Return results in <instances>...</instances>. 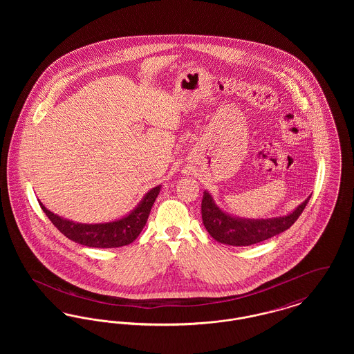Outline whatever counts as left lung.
<instances>
[{
    "instance_id": "8db88e82",
    "label": "left lung",
    "mask_w": 354,
    "mask_h": 354,
    "mask_svg": "<svg viewBox=\"0 0 354 354\" xmlns=\"http://www.w3.org/2000/svg\"><path fill=\"white\" fill-rule=\"evenodd\" d=\"M309 199L310 196H308L300 205L284 216L250 219L225 212L215 203L212 195L204 189L202 199L203 224L208 234L221 244L245 247L286 231L303 214Z\"/></svg>"
}]
</instances>
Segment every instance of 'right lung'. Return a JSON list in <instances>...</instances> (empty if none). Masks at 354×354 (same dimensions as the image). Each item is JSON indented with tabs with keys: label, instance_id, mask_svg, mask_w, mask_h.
I'll list each match as a JSON object with an SVG mask.
<instances>
[{
	"label": "right lung",
	"instance_id": "add662e5",
	"mask_svg": "<svg viewBox=\"0 0 354 354\" xmlns=\"http://www.w3.org/2000/svg\"><path fill=\"white\" fill-rule=\"evenodd\" d=\"M162 185L151 188L129 214L120 219L107 223H77L51 212L38 201L42 211L51 223L70 240L94 248H117L131 244L146 225L152 204L156 201Z\"/></svg>",
	"mask_w": 354,
	"mask_h": 354
}]
</instances>
